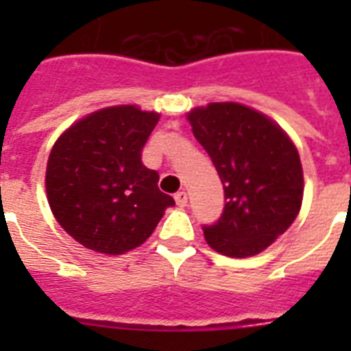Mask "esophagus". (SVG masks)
Returning <instances> with one entry per match:
<instances>
[{"label": "esophagus", "mask_w": 351, "mask_h": 351, "mask_svg": "<svg viewBox=\"0 0 351 351\" xmlns=\"http://www.w3.org/2000/svg\"><path fill=\"white\" fill-rule=\"evenodd\" d=\"M175 202L178 208H186L187 204V193L186 191H178L175 195Z\"/></svg>", "instance_id": "1"}]
</instances>
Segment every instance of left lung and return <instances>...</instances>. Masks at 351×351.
Wrapping results in <instances>:
<instances>
[{
    "label": "left lung",
    "instance_id": "left-lung-1",
    "mask_svg": "<svg viewBox=\"0 0 351 351\" xmlns=\"http://www.w3.org/2000/svg\"><path fill=\"white\" fill-rule=\"evenodd\" d=\"M187 120L224 186V211L202 228L206 242L233 258L261 253L300 211L304 178L297 147L271 118L234 101L197 107Z\"/></svg>",
    "mask_w": 351,
    "mask_h": 351
}]
</instances>
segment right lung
I'll return each mask as SVG.
<instances>
[{
  "label": "right lung",
  "instance_id": "1",
  "mask_svg": "<svg viewBox=\"0 0 351 351\" xmlns=\"http://www.w3.org/2000/svg\"><path fill=\"white\" fill-rule=\"evenodd\" d=\"M158 112L106 107L58 138L47 162L49 206L63 230L98 253L121 255L151 237L175 200L158 189V173L142 149Z\"/></svg>",
  "mask_w": 351,
  "mask_h": 351
}]
</instances>
